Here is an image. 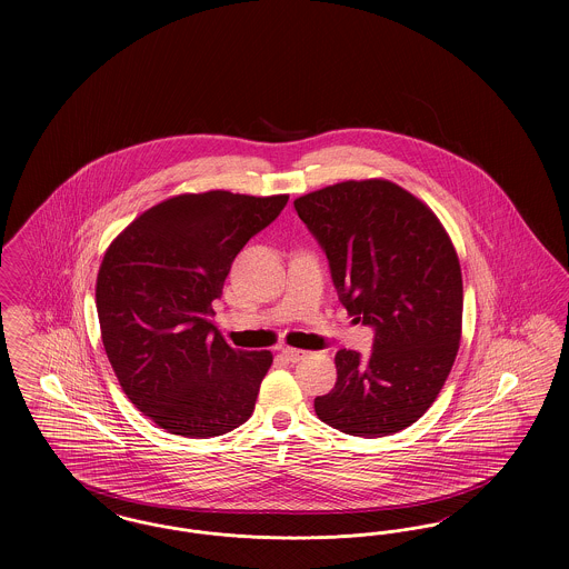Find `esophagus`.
I'll use <instances>...</instances> for the list:
<instances>
[{"label":"esophagus","instance_id":"34e87169","mask_svg":"<svg viewBox=\"0 0 569 569\" xmlns=\"http://www.w3.org/2000/svg\"><path fill=\"white\" fill-rule=\"evenodd\" d=\"M281 356L288 360V362H298V360H302L307 352H302V350H295V348H281Z\"/></svg>","mask_w":569,"mask_h":569}]
</instances>
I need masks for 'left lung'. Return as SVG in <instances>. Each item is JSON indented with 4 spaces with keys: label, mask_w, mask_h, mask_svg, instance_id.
<instances>
[{
    "label": "left lung",
    "mask_w": 569,
    "mask_h": 569,
    "mask_svg": "<svg viewBox=\"0 0 569 569\" xmlns=\"http://www.w3.org/2000/svg\"><path fill=\"white\" fill-rule=\"evenodd\" d=\"M322 247L339 300L373 328L371 353L339 350L337 383L318 418L356 437L413 425L459 352V258L433 211L390 181H346L295 200Z\"/></svg>",
    "instance_id": "left-lung-1"
}]
</instances>
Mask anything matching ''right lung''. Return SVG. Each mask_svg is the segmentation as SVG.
<instances>
[{"label":"right lung","mask_w":569,"mask_h":569,"mask_svg":"<svg viewBox=\"0 0 569 569\" xmlns=\"http://www.w3.org/2000/svg\"><path fill=\"white\" fill-rule=\"evenodd\" d=\"M288 196L183 193L132 221L104 253L96 305L128 399L168 433L209 439L253 413L271 352H243L213 325L211 302L251 237Z\"/></svg>","instance_id":"add662e5"}]
</instances>
